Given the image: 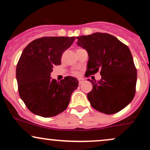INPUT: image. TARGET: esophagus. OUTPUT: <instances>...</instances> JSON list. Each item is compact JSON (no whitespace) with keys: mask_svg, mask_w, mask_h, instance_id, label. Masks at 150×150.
I'll return each instance as SVG.
<instances>
[{"mask_svg":"<svg viewBox=\"0 0 150 150\" xmlns=\"http://www.w3.org/2000/svg\"><path fill=\"white\" fill-rule=\"evenodd\" d=\"M78 82H79V84H80V85H81V84L82 83V82H83V79H82V78H79L78 79Z\"/></svg>","mask_w":150,"mask_h":150,"instance_id":"34e87169","label":"esophagus"}]
</instances>
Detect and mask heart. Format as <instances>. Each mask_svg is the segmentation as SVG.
<instances>
[{
	"label": "heart",
	"mask_w": 150,
	"mask_h": 150,
	"mask_svg": "<svg viewBox=\"0 0 150 150\" xmlns=\"http://www.w3.org/2000/svg\"><path fill=\"white\" fill-rule=\"evenodd\" d=\"M73 74H74V75H78V73H77V72L75 71V72H73Z\"/></svg>",
	"instance_id": "b5f03b06"
}]
</instances>
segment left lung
Segmentation results:
<instances>
[{
    "label": "left lung",
    "instance_id": "obj_1",
    "mask_svg": "<svg viewBox=\"0 0 150 150\" xmlns=\"http://www.w3.org/2000/svg\"><path fill=\"white\" fill-rule=\"evenodd\" d=\"M77 44L88 53L87 77L100 72L99 81L88 80L92 90L87 94L91 106L106 114L121 111L135 94L137 69L125 44L107 33L80 36Z\"/></svg>",
    "mask_w": 150,
    "mask_h": 150
}]
</instances>
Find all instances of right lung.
I'll return each mask as SVG.
<instances>
[{"mask_svg":"<svg viewBox=\"0 0 150 150\" xmlns=\"http://www.w3.org/2000/svg\"><path fill=\"white\" fill-rule=\"evenodd\" d=\"M75 37H45L32 41L22 51L17 65L20 97L27 108L44 118L57 116L69 104L78 80L65 77L57 82L50 77L55 65L61 63L63 52Z\"/></svg>","mask_w":150,"mask_h":150,"instance_id":"right-lung-1","label":"right lung"}]
</instances>
